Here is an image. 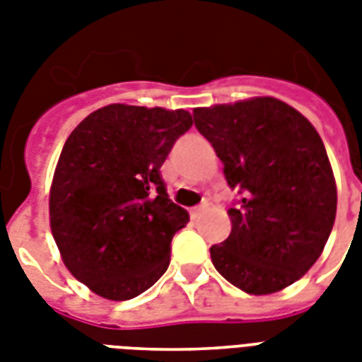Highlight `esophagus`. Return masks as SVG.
Masks as SVG:
<instances>
[{"mask_svg":"<svg viewBox=\"0 0 362 362\" xmlns=\"http://www.w3.org/2000/svg\"><path fill=\"white\" fill-rule=\"evenodd\" d=\"M206 206H209V204L204 203V204H201V206H195V209H192V212H189V214H192L193 220H195V218H199V216L203 214L204 210H206Z\"/></svg>","mask_w":362,"mask_h":362,"instance_id":"obj_1","label":"esophagus"}]
</instances>
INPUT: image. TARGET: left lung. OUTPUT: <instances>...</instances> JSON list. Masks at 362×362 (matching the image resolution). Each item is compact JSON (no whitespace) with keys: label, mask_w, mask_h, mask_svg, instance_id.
<instances>
[{"label":"left lung","mask_w":362,"mask_h":362,"mask_svg":"<svg viewBox=\"0 0 362 362\" xmlns=\"http://www.w3.org/2000/svg\"><path fill=\"white\" fill-rule=\"evenodd\" d=\"M242 201L231 235L210 247L216 270L250 295L300 280L320 259L337 218V182L320 133L276 98L193 109Z\"/></svg>","instance_id":"1"}]
</instances>
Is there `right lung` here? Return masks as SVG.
<instances>
[{
	"instance_id": "1",
	"label": "right lung",
	"mask_w": 362,
	"mask_h": 362,
	"mask_svg": "<svg viewBox=\"0 0 362 362\" xmlns=\"http://www.w3.org/2000/svg\"><path fill=\"white\" fill-rule=\"evenodd\" d=\"M193 125L184 109L115 103L67 136L54 170L48 212L62 261L109 300L152 287L170 263V240L189 221L167 195L161 165Z\"/></svg>"
}]
</instances>
